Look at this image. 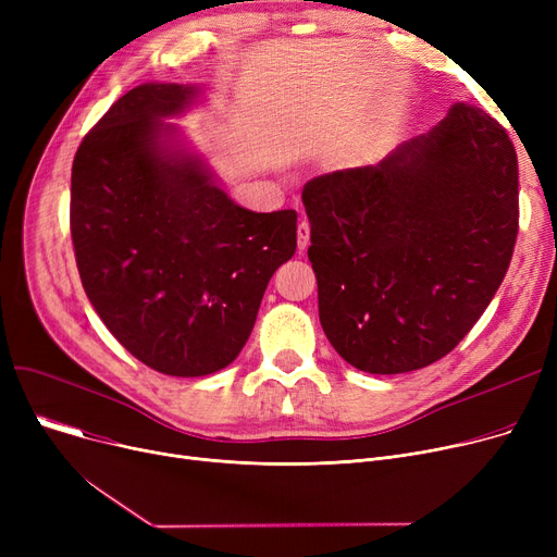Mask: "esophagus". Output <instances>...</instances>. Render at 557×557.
<instances>
[{
	"mask_svg": "<svg viewBox=\"0 0 557 557\" xmlns=\"http://www.w3.org/2000/svg\"><path fill=\"white\" fill-rule=\"evenodd\" d=\"M307 248H309V223L302 221V223L298 225V250L305 252Z\"/></svg>",
	"mask_w": 557,
	"mask_h": 557,
	"instance_id": "1",
	"label": "esophagus"
}]
</instances>
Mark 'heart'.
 <instances>
[{"label":"heart","instance_id":"b5f03b06","mask_svg":"<svg viewBox=\"0 0 557 557\" xmlns=\"http://www.w3.org/2000/svg\"><path fill=\"white\" fill-rule=\"evenodd\" d=\"M374 156H376V137L372 133L361 135L345 149L341 158V169H347V171L363 169L374 160Z\"/></svg>","mask_w":557,"mask_h":557}]
</instances>
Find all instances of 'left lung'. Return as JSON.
<instances>
[{
  "label": "left lung",
  "mask_w": 557,
  "mask_h": 557,
  "mask_svg": "<svg viewBox=\"0 0 557 557\" xmlns=\"http://www.w3.org/2000/svg\"><path fill=\"white\" fill-rule=\"evenodd\" d=\"M517 175L508 133L456 101L376 166L305 187L320 325L349 366L420 370L474 327L510 267Z\"/></svg>",
  "instance_id": "obj_1"
}]
</instances>
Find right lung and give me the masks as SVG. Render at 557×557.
Listing matches in <instances>:
<instances>
[{
	"instance_id": "obj_1",
	"label": "right lung",
	"mask_w": 557,
	"mask_h": 557,
	"mask_svg": "<svg viewBox=\"0 0 557 557\" xmlns=\"http://www.w3.org/2000/svg\"><path fill=\"white\" fill-rule=\"evenodd\" d=\"M198 83L133 87L72 164V242L87 298L128 352L171 376L239 357L273 273L298 246V214L234 202L181 120Z\"/></svg>"
}]
</instances>
